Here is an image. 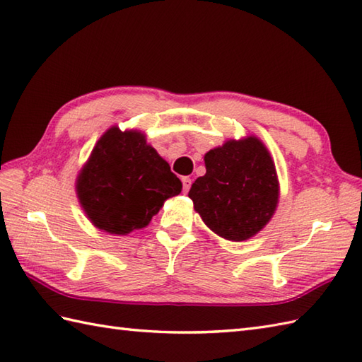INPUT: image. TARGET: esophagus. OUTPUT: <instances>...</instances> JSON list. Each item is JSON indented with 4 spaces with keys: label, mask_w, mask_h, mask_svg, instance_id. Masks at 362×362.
<instances>
[{
    "label": "esophagus",
    "mask_w": 362,
    "mask_h": 362,
    "mask_svg": "<svg viewBox=\"0 0 362 362\" xmlns=\"http://www.w3.org/2000/svg\"><path fill=\"white\" fill-rule=\"evenodd\" d=\"M182 183H183V191H185V192H188V191H189V188H191V183H192V180H191L189 177H183V179H182Z\"/></svg>",
    "instance_id": "obj_1"
}]
</instances>
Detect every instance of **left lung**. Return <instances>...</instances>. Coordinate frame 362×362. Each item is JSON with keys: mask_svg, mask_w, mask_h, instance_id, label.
Here are the masks:
<instances>
[{"mask_svg": "<svg viewBox=\"0 0 362 362\" xmlns=\"http://www.w3.org/2000/svg\"><path fill=\"white\" fill-rule=\"evenodd\" d=\"M206 174L188 192L209 228L228 240H245L264 228L277 205L279 183L264 143L228 140L205 154Z\"/></svg>", "mask_w": 362, "mask_h": 362, "instance_id": "1", "label": "left lung"}]
</instances>
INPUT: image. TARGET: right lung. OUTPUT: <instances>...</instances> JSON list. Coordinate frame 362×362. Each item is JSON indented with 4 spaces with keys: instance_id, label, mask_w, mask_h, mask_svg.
<instances>
[{
    "instance_id": "right-lung-1",
    "label": "right lung",
    "mask_w": 362,
    "mask_h": 362,
    "mask_svg": "<svg viewBox=\"0 0 362 362\" xmlns=\"http://www.w3.org/2000/svg\"><path fill=\"white\" fill-rule=\"evenodd\" d=\"M182 182L143 134L111 128L97 141L77 180L90 222L111 234L146 226L163 202L180 194Z\"/></svg>"
}]
</instances>
